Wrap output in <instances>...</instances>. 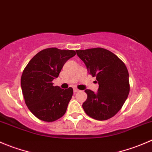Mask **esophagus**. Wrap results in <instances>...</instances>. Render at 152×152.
Segmentation results:
<instances>
[{
    "instance_id": "34e87169",
    "label": "esophagus",
    "mask_w": 152,
    "mask_h": 152,
    "mask_svg": "<svg viewBox=\"0 0 152 152\" xmlns=\"http://www.w3.org/2000/svg\"><path fill=\"white\" fill-rule=\"evenodd\" d=\"M79 90L77 89V88H74V89H73V92L74 93H77V92H79Z\"/></svg>"
}]
</instances>
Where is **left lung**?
Instances as JSON below:
<instances>
[{
  "label": "left lung",
  "mask_w": 152,
  "mask_h": 152,
  "mask_svg": "<svg viewBox=\"0 0 152 152\" xmlns=\"http://www.w3.org/2000/svg\"><path fill=\"white\" fill-rule=\"evenodd\" d=\"M76 54L99 84L96 93L85 90L88 98L82 104L84 110L94 120L111 118L123 107L130 91L126 64L115 54L104 48L78 50Z\"/></svg>",
  "instance_id": "left-lung-1"
}]
</instances>
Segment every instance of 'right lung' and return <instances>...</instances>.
Returning a JSON list of instances; mask_svg holds the SVG:
<instances>
[{"instance_id": "add662e5", "label": "right lung", "mask_w": 152, "mask_h": 152, "mask_svg": "<svg viewBox=\"0 0 152 152\" xmlns=\"http://www.w3.org/2000/svg\"><path fill=\"white\" fill-rule=\"evenodd\" d=\"M76 55L72 50L47 48L26 66L20 79L22 93L29 110L39 120L53 122L64 116L73 94L72 88L53 86L66 61Z\"/></svg>"}]
</instances>
